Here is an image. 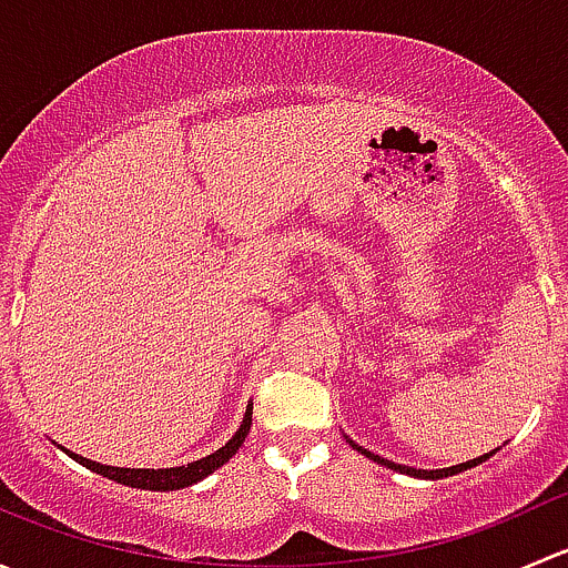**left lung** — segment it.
I'll list each match as a JSON object with an SVG mask.
<instances>
[{"label": "left lung", "instance_id": "left-lung-1", "mask_svg": "<svg viewBox=\"0 0 568 568\" xmlns=\"http://www.w3.org/2000/svg\"><path fill=\"white\" fill-rule=\"evenodd\" d=\"M348 445H352V448H357V450H363V454L368 456V459H374L376 464H385V467L395 469V473H406V475H415V478H432V480H437V478H448V475H456V473H462V469L475 467V464L486 462V459H489V456H491V454L478 456V459L464 462V464H456V467H448V469H415V467H406V464H395V462L382 459V456H376V454H371V450H365V448H359V445H354L352 439H348Z\"/></svg>", "mask_w": 568, "mask_h": 568}]
</instances>
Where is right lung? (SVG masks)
Listing matches in <instances>:
<instances>
[{
    "mask_svg": "<svg viewBox=\"0 0 568 568\" xmlns=\"http://www.w3.org/2000/svg\"><path fill=\"white\" fill-rule=\"evenodd\" d=\"M250 426H252V406H250L247 412H244L242 428H239L236 437H233L231 443L225 445V448H220V450H216V454L205 456V459H200V462L183 464V467H170V469H123V467H106V464H95V462L84 459V456L71 454V450H65V454L71 456L73 462L82 464V467L93 469V473L104 475V478H109V480H118V484L134 486V489L173 491V489H183V486L197 484V480H203L205 475L214 473L216 467H222V464L231 459V456H236V450L242 448L244 437H247V434H250Z\"/></svg>",
    "mask_w": 568,
    "mask_h": 568,
    "instance_id": "right-lung-1",
    "label": "right lung"
}]
</instances>
